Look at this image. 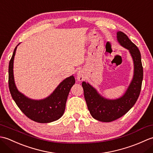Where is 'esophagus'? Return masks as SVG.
<instances>
[{"label":"esophagus","mask_w":153,"mask_h":153,"mask_svg":"<svg viewBox=\"0 0 153 153\" xmlns=\"http://www.w3.org/2000/svg\"><path fill=\"white\" fill-rule=\"evenodd\" d=\"M85 77H84L83 74L82 73V71H78L77 73V79L79 81V82H82V81L84 80Z\"/></svg>","instance_id":"34e87169"}]
</instances>
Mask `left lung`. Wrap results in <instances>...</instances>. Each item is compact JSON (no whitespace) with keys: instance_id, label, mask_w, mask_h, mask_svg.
Wrapping results in <instances>:
<instances>
[{"instance_id":"1","label":"left lung","mask_w":153,"mask_h":153,"mask_svg":"<svg viewBox=\"0 0 153 153\" xmlns=\"http://www.w3.org/2000/svg\"><path fill=\"white\" fill-rule=\"evenodd\" d=\"M116 37L119 44L129 51L134 62V76L124 94L116 99H106L89 83L82 82L84 97L91 115L103 122L118 119L134 106L140 94L143 77L141 53L137 46L122 31L117 32Z\"/></svg>"}]
</instances>
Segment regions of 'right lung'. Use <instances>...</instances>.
<instances>
[{
	"label": "right lung",
	"mask_w": 153,
	"mask_h": 153,
	"mask_svg": "<svg viewBox=\"0 0 153 153\" xmlns=\"http://www.w3.org/2000/svg\"><path fill=\"white\" fill-rule=\"evenodd\" d=\"M9 62L8 85L13 100L19 108L29 118L38 123H50L60 118L64 114L70 91L76 82L74 76L64 79L50 95L43 99L29 98L19 92L16 85L14 77V60L17 47Z\"/></svg>",
	"instance_id": "add662e5"
}]
</instances>
